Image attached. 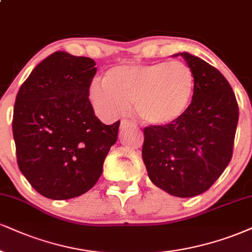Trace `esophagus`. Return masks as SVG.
I'll return each mask as SVG.
<instances>
[{
	"label": "esophagus",
	"mask_w": 252,
	"mask_h": 252,
	"mask_svg": "<svg viewBox=\"0 0 252 252\" xmlns=\"http://www.w3.org/2000/svg\"><path fill=\"white\" fill-rule=\"evenodd\" d=\"M134 125L131 123V121L128 120H121L120 123V128L121 129H126V128H131V127H133Z\"/></svg>",
	"instance_id": "obj_1"
}]
</instances>
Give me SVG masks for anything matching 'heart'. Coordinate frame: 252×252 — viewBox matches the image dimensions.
I'll list each match as a JSON object with an SVG mask.
<instances>
[{"mask_svg":"<svg viewBox=\"0 0 252 252\" xmlns=\"http://www.w3.org/2000/svg\"><path fill=\"white\" fill-rule=\"evenodd\" d=\"M194 90V72L183 62L123 65L108 70L105 79L92 80L89 100L101 119H116L133 102L141 123L162 127L187 112Z\"/></svg>","mask_w":252,"mask_h":252,"instance_id":"1","label":"heart"}]
</instances>
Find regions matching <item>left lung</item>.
I'll use <instances>...</instances> for the list:
<instances>
[{"mask_svg": "<svg viewBox=\"0 0 252 252\" xmlns=\"http://www.w3.org/2000/svg\"><path fill=\"white\" fill-rule=\"evenodd\" d=\"M173 56L191 67L194 95L178 121L146 127L142 160L157 187L173 196L192 197L212 187L230 162L238 105L219 70L189 52Z\"/></svg>", "mask_w": 252, "mask_h": 252, "instance_id": "8db88e82", "label": "left lung"}]
</instances>
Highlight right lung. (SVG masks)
Masks as SVG:
<instances>
[{"mask_svg":"<svg viewBox=\"0 0 252 252\" xmlns=\"http://www.w3.org/2000/svg\"><path fill=\"white\" fill-rule=\"evenodd\" d=\"M95 62L56 51L31 71L12 118L18 168L36 191L69 200L90 190L116 144L120 121L105 125L89 100Z\"/></svg>","mask_w":252,"mask_h":252,"instance_id":"1","label":"right lung"}]
</instances>
